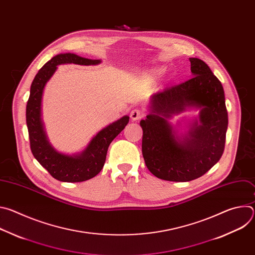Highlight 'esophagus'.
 <instances>
[{
  "instance_id": "34e87169",
  "label": "esophagus",
  "mask_w": 255,
  "mask_h": 255,
  "mask_svg": "<svg viewBox=\"0 0 255 255\" xmlns=\"http://www.w3.org/2000/svg\"><path fill=\"white\" fill-rule=\"evenodd\" d=\"M141 117H142V112L139 110L138 108L132 109L131 112H130V118H131L133 121H136V120L140 119Z\"/></svg>"
}]
</instances>
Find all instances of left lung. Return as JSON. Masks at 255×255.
I'll return each instance as SVG.
<instances>
[{"label":"left lung","mask_w":255,"mask_h":255,"mask_svg":"<svg viewBox=\"0 0 255 255\" xmlns=\"http://www.w3.org/2000/svg\"><path fill=\"white\" fill-rule=\"evenodd\" d=\"M193 78L151 96L150 113L140 121L142 154L149 171L169 181H190L220 160L225 147L228 113L221 82L201 59L191 57ZM188 107L200 109L199 120L178 136L168 122Z\"/></svg>","instance_id":"left-lung-1"}]
</instances>
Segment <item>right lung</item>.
<instances>
[{
    "instance_id": "add662e5",
    "label": "right lung",
    "mask_w": 255,
    "mask_h": 255,
    "mask_svg": "<svg viewBox=\"0 0 255 255\" xmlns=\"http://www.w3.org/2000/svg\"><path fill=\"white\" fill-rule=\"evenodd\" d=\"M100 62V59H89L74 53H60L47 61L32 82L26 107V123L30 148L34 157L57 180L65 183H80L96 176L105 164L109 145L129 122V117L124 116L107 126L91 140L82 153L78 154L67 155L58 152L47 139L41 119L42 94L46 83L53 76L57 65L62 63L95 65Z\"/></svg>"
}]
</instances>
